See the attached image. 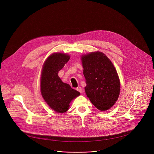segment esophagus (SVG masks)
<instances>
[{
    "label": "esophagus",
    "instance_id": "obj_1",
    "mask_svg": "<svg viewBox=\"0 0 154 154\" xmlns=\"http://www.w3.org/2000/svg\"><path fill=\"white\" fill-rule=\"evenodd\" d=\"M79 92H80V93H82V88H81V87H78V88L76 89Z\"/></svg>",
    "mask_w": 154,
    "mask_h": 154
}]
</instances>
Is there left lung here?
I'll return each instance as SVG.
<instances>
[{
    "label": "left lung",
    "mask_w": 154,
    "mask_h": 154,
    "mask_svg": "<svg viewBox=\"0 0 154 154\" xmlns=\"http://www.w3.org/2000/svg\"><path fill=\"white\" fill-rule=\"evenodd\" d=\"M81 61L86 95L98 110H109L117 100L120 92V81L115 67L102 52L84 55Z\"/></svg>",
    "instance_id": "left-lung-1"
}]
</instances>
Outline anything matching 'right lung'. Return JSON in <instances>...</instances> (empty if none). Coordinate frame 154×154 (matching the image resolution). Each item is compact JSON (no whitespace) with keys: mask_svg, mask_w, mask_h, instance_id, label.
Here are the masks:
<instances>
[{"mask_svg":"<svg viewBox=\"0 0 154 154\" xmlns=\"http://www.w3.org/2000/svg\"><path fill=\"white\" fill-rule=\"evenodd\" d=\"M70 56L63 53H54L44 63L41 74L40 90L44 100L52 109L63 113L69 108L70 102L80 93L58 76L60 71L69 61Z\"/></svg>","mask_w":154,"mask_h":154,"instance_id":"add662e5","label":"right lung"}]
</instances>
